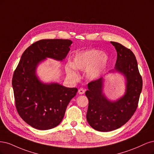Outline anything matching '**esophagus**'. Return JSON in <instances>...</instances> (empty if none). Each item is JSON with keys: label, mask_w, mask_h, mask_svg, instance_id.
Listing matches in <instances>:
<instances>
[{"label": "esophagus", "mask_w": 154, "mask_h": 154, "mask_svg": "<svg viewBox=\"0 0 154 154\" xmlns=\"http://www.w3.org/2000/svg\"><path fill=\"white\" fill-rule=\"evenodd\" d=\"M78 93L80 94V95H83V94L85 93V90H84V89H83V88H80V89H79V90H78Z\"/></svg>", "instance_id": "esophagus-1"}]
</instances>
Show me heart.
<instances>
[{
  "mask_svg": "<svg viewBox=\"0 0 154 154\" xmlns=\"http://www.w3.org/2000/svg\"><path fill=\"white\" fill-rule=\"evenodd\" d=\"M109 61V59L106 53L92 49L77 54L72 63L66 64V72L71 79L77 81L79 75L74 68L81 71L86 70V78L90 81H95L106 70Z\"/></svg>",
  "mask_w": 154,
  "mask_h": 154,
  "instance_id": "1",
  "label": "heart"
}]
</instances>
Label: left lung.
<instances>
[{
    "label": "left lung",
    "mask_w": 154,
    "mask_h": 154,
    "mask_svg": "<svg viewBox=\"0 0 154 154\" xmlns=\"http://www.w3.org/2000/svg\"><path fill=\"white\" fill-rule=\"evenodd\" d=\"M117 52L115 66L103 77L88 84L85 95L89 100L86 119L98 131L109 132L121 127L136 111L142 90V78L134 53L120 43L111 42ZM110 72H118L125 78L126 91L115 101L103 92L105 77Z\"/></svg>",
    "instance_id": "1"
}]
</instances>
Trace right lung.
<instances>
[{
	"instance_id": "add662e5",
	"label": "right lung",
	"mask_w": 154,
	"mask_h": 154,
	"mask_svg": "<svg viewBox=\"0 0 154 154\" xmlns=\"http://www.w3.org/2000/svg\"><path fill=\"white\" fill-rule=\"evenodd\" d=\"M70 39H42L24 51L14 72L12 86L19 115L29 125L39 130L57 126L64 116L76 88L55 82L45 83L37 75V68L47 60L63 61L70 50Z\"/></svg>"
}]
</instances>
